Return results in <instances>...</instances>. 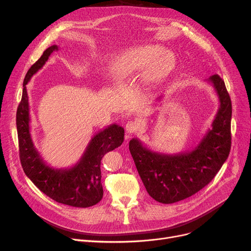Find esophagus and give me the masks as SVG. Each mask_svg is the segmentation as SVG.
<instances>
[{
    "label": "esophagus",
    "mask_w": 251,
    "mask_h": 251,
    "mask_svg": "<svg viewBox=\"0 0 251 251\" xmlns=\"http://www.w3.org/2000/svg\"><path fill=\"white\" fill-rule=\"evenodd\" d=\"M138 128H139V125L136 122H133V121L127 122L126 125V133L129 134V135L137 133Z\"/></svg>",
    "instance_id": "1"
}]
</instances>
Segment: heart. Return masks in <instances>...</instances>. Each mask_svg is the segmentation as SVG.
<instances>
[{
	"label": "heart",
	"instance_id": "1",
	"mask_svg": "<svg viewBox=\"0 0 251 251\" xmlns=\"http://www.w3.org/2000/svg\"><path fill=\"white\" fill-rule=\"evenodd\" d=\"M176 66V58L161 45L145 44L116 53L110 62V76L117 85L133 82L142 76L154 87L169 77Z\"/></svg>",
	"mask_w": 251,
	"mask_h": 251
}]
</instances>
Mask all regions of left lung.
I'll use <instances>...</instances> for the list:
<instances>
[{"label": "left lung", "mask_w": 251, "mask_h": 251, "mask_svg": "<svg viewBox=\"0 0 251 251\" xmlns=\"http://www.w3.org/2000/svg\"><path fill=\"white\" fill-rule=\"evenodd\" d=\"M220 101L211 128L191 151L176 154L154 152L138 139L129 151L148 194L160 203L184 200L204 188L221 170L231 149L232 103L220 75L208 79ZM160 99V97H159Z\"/></svg>", "instance_id": "left-lung-1"}]
</instances>
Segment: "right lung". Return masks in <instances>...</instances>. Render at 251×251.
Here are the masks:
<instances>
[{
	"instance_id": "1",
	"label": "right lung",
	"mask_w": 251,
	"mask_h": 251,
	"mask_svg": "<svg viewBox=\"0 0 251 251\" xmlns=\"http://www.w3.org/2000/svg\"><path fill=\"white\" fill-rule=\"evenodd\" d=\"M57 50V45L46 49L39 60L29 68L23 81L22 98L16 113L20 162L29 180L47 196L62 204L90 207L97 204L103 197L101 159L104 154L123 144L125 129L113 124L100 130L92 138L79 161L70 169H54L43 160L30 136L26 85L30 77L45 65L50 55Z\"/></svg>"
}]
</instances>
